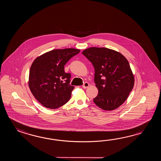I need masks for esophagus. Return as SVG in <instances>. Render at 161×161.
I'll return each instance as SVG.
<instances>
[{
	"label": "esophagus",
	"instance_id": "34e87169",
	"mask_svg": "<svg viewBox=\"0 0 161 161\" xmlns=\"http://www.w3.org/2000/svg\"><path fill=\"white\" fill-rule=\"evenodd\" d=\"M89 85H89V83L88 82H85L84 84L82 86V87H83V89H87V88L89 87Z\"/></svg>",
	"mask_w": 161,
	"mask_h": 161
}]
</instances>
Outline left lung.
Returning <instances> with one entry per match:
<instances>
[{
    "label": "left lung",
    "mask_w": 161,
    "mask_h": 161,
    "mask_svg": "<svg viewBox=\"0 0 161 161\" xmlns=\"http://www.w3.org/2000/svg\"><path fill=\"white\" fill-rule=\"evenodd\" d=\"M95 69L94 82L98 90L93 99L104 110H113L128 98L135 83L129 62L119 52L106 48L91 47L82 52Z\"/></svg>",
    "instance_id": "8db88e82"
}]
</instances>
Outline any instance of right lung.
Listing matches in <instances>:
<instances>
[{
	"mask_svg": "<svg viewBox=\"0 0 161 161\" xmlns=\"http://www.w3.org/2000/svg\"><path fill=\"white\" fill-rule=\"evenodd\" d=\"M79 52L80 49L75 48L53 49L35 58L30 69L28 84L41 105L56 109L69 101L74 86L69 84L71 74L64 72V66Z\"/></svg>",
	"mask_w": 161,
	"mask_h": 161,
	"instance_id": "add662e5",
	"label": "right lung"
}]
</instances>
